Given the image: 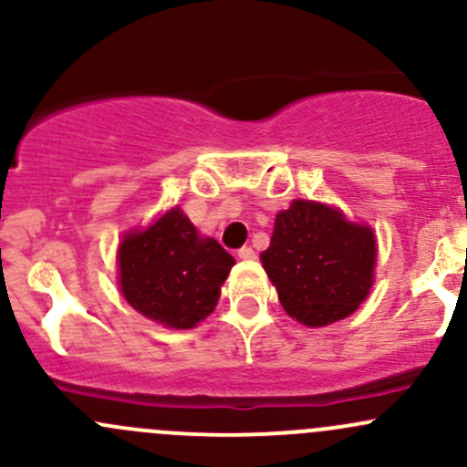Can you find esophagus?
I'll return each instance as SVG.
<instances>
[{
	"label": "esophagus",
	"mask_w": 467,
	"mask_h": 467,
	"mask_svg": "<svg viewBox=\"0 0 467 467\" xmlns=\"http://www.w3.org/2000/svg\"><path fill=\"white\" fill-rule=\"evenodd\" d=\"M237 257L239 260H255V251L251 246H244L237 251Z\"/></svg>",
	"instance_id": "esophagus-1"
}]
</instances>
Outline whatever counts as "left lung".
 I'll return each instance as SVG.
<instances>
[{"instance_id":"8db88e82","label":"left lung","mask_w":467,"mask_h":467,"mask_svg":"<svg viewBox=\"0 0 467 467\" xmlns=\"http://www.w3.org/2000/svg\"><path fill=\"white\" fill-rule=\"evenodd\" d=\"M378 248L370 228L348 223L332 207L294 201L275 216L264 271L282 307L309 327L350 317L373 285Z\"/></svg>"}]
</instances>
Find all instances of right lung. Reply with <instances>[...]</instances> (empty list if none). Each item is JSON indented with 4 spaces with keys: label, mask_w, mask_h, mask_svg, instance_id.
Here are the masks:
<instances>
[{
    "label": "right lung",
    "mask_w": 467,
    "mask_h": 467,
    "mask_svg": "<svg viewBox=\"0 0 467 467\" xmlns=\"http://www.w3.org/2000/svg\"><path fill=\"white\" fill-rule=\"evenodd\" d=\"M233 255L201 239L178 207L119 244V285L130 307L167 327L190 329L210 317Z\"/></svg>",
    "instance_id": "right-lung-1"
}]
</instances>
